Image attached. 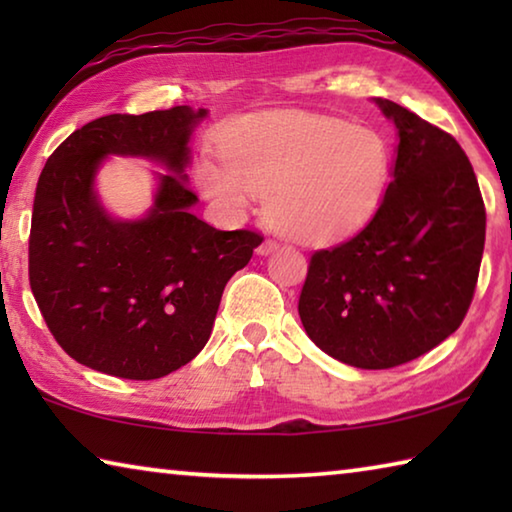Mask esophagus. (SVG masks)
Listing matches in <instances>:
<instances>
[{
  "instance_id": "34e87169",
  "label": "esophagus",
  "mask_w": 512,
  "mask_h": 512,
  "mask_svg": "<svg viewBox=\"0 0 512 512\" xmlns=\"http://www.w3.org/2000/svg\"><path fill=\"white\" fill-rule=\"evenodd\" d=\"M275 248H277V241H275V239H264L262 244L257 246V253H259V255H268V253H273Z\"/></svg>"
}]
</instances>
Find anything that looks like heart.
<instances>
[{"mask_svg": "<svg viewBox=\"0 0 512 512\" xmlns=\"http://www.w3.org/2000/svg\"><path fill=\"white\" fill-rule=\"evenodd\" d=\"M223 160L203 158L196 180L230 214L266 196L268 221L307 244L366 223L391 180V146L368 126L307 112H266L221 137Z\"/></svg>", "mask_w": 512, "mask_h": 512, "instance_id": "b5f03b06", "label": "heart"}]
</instances>
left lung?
I'll use <instances>...</instances> for the list:
<instances>
[{
  "label": "left lung",
  "mask_w": 512,
  "mask_h": 512,
  "mask_svg": "<svg viewBox=\"0 0 512 512\" xmlns=\"http://www.w3.org/2000/svg\"><path fill=\"white\" fill-rule=\"evenodd\" d=\"M400 144L377 212L309 259L298 314L309 339L354 368L422 357L461 327L485 244V205L452 135L388 99Z\"/></svg>",
  "instance_id": "1"
}]
</instances>
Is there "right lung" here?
Returning <instances> with one entry per match:
<instances>
[{
    "label": "right lung",
    "instance_id": "right-lung-1",
    "mask_svg": "<svg viewBox=\"0 0 512 512\" xmlns=\"http://www.w3.org/2000/svg\"><path fill=\"white\" fill-rule=\"evenodd\" d=\"M207 110L173 106L106 115L49 155L33 198L29 284L69 357L121 379H160L205 348L225 284L262 244L255 230H216L189 212V135ZM110 152L164 163L152 214L115 222L93 194Z\"/></svg>",
    "mask_w": 512,
    "mask_h": 512
}]
</instances>
